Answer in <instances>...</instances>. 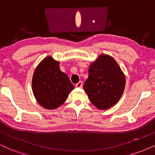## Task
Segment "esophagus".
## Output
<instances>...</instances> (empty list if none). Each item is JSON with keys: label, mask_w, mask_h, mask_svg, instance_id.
Instances as JSON below:
<instances>
[{"label": "esophagus", "mask_w": 155, "mask_h": 155, "mask_svg": "<svg viewBox=\"0 0 155 155\" xmlns=\"http://www.w3.org/2000/svg\"><path fill=\"white\" fill-rule=\"evenodd\" d=\"M82 84H83V83H82V81H79L78 82L77 84H76V87H77V88H81L82 87Z\"/></svg>", "instance_id": "34e87169"}]
</instances>
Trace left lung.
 I'll use <instances>...</instances> for the list:
<instances>
[{"mask_svg": "<svg viewBox=\"0 0 155 155\" xmlns=\"http://www.w3.org/2000/svg\"><path fill=\"white\" fill-rule=\"evenodd\" d=\"M125 76L118 64L109 55L101 54L91 64L84 89L91 102L104 110L118 102L124 92Z\"/></svg>", "mask_w": 155, "mask_h": 155, "instance_id": "1", "label": "left lung"}]
</instances>
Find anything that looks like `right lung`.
<instances>
[{"mask_svg": "<svg viewBox=\"0 0 155 155\" xmlns=\"http://www.w3.org/2000/svg\"><path fill=\"white\" fill-rule=\"evenodd\" d=\"M74 86L60 70L59 62L47 56L38 64L32 79L33 93L38 103L47 109H54L66 100Z\"/></svg>", "mask_w": 155, "mask_h": 155, "instance_id": "obj_1", "label": "right lung"}]
</instances>
